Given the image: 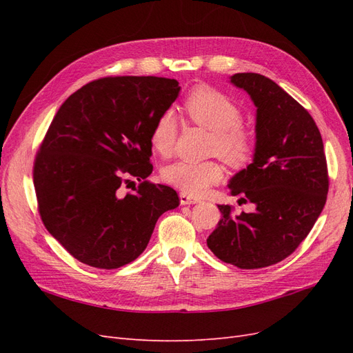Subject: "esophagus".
Returning <instances> with one entry per match:
<instances>
[{
	"label": "esophagus",
	"mask_w": 353,
	"mask_h": 353,
	"mask_svg": "<svg viewBox=\"0 0 353 353\" xmlns=\"http://www.w3.org/2000/svg\"><path fill=\"white\" fill-rule=\"evenodd\" d=\"M179 201H181V205L185 206V205H196V203H200V199L190 196L187 193H181L179 194Z\"/></svg>",
	"instance_id": "1"
}]
</instances>
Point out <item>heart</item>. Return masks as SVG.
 <instances>
[{
  "label": "heart",
  "mask_w": 353,
  "mask_h": 353,
  "mask_svg": "<svg viewBox=\"0 0 353 353\" xmlns=\"http://www.w3.org/2000/svg\"><path fill=\"white\" fill-rule=\"evenodd\" d=\"M188 119L212 132L209 152L216 154L230 166H244L256 152L253 132L243 125V112L227 94L200 85L191 90L184 101ZM178 134L176 117L172 110L159 114L150 131V145L160 156H169L174 150ZM162 179L184 193L201 194L218 184L223 176L222 166L215 160H176L160 170Z\"/></svg>",
  "instance_id": "heart-1"
}]
</instances>
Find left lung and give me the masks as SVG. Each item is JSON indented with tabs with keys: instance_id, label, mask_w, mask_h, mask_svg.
<instances>
[{
	"instance_id": "8db88e82",
	"label": "left lung",
	"mask_w": 353,
	"mask_h": 353,
	"mask_svg": "<svg viewBox=\"0 0 353 353\" xmlns=\"http://www.w3.org/2000/svg\"><path fill=\"white\" fill-rule=\"evenodd\" d=\"M231 82L258 110L253 162L232 176L230 194L256 209L236 215L219 205L208 245L222 262L258 270L281 262L306 239L325 205L328 169L321 134L303 105L259 73H236Z\"/></svg>"
}]
</instances>
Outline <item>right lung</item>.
I'll use <instances>...</instances> for the list:
<instances>
[{"label":"right lung","mask_w":353,"mask_h":353,"mask_svg":"<svg viewBox=\"0 0 353 353\" xmlns=\"http://www.w3.org/2000/svg\"><path fill=\"white\" fill-rule=\"evenodd\" d=\"M178 81L108 77L61 104L34 162L39 216L74 259L116 270L135 261L159 216L179 205L176 191L153 184L150 131L179 92ZM141 181L134 194L119 188Z\"/></svg>","instance_id":"add662e5"}]
</instances>
